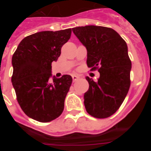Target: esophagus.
Instances as JSON below:
<instances>
[{
  "label": "esophagus",
  "instance_id": "34e87169",
  "mask_svg": "<svg viewBox=\"0 0 151 151\" xmlns=\"http://www.w3.org/2000/svg\"><path fill=\"white\" fill-rule=\"evenodd\" d=\"M72 77H73V82H76V81L78 78V76H72Z\"/></svg>",
  "mask_w": 151,
  "mask_h": 151
}]
</instances>
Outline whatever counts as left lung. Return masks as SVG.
<instances>
[{
	"label": "left lung",
	"instance_id": "left-lung-1",
	"mask_svg": "<svg viewBox=\"0 0 151 151\" xmlns=\"http://www.w3.org/2000/svg\"><path fill=\"white\" fill-rule=\"evenodd\" d=\"M73 32L87 49L88 66L98 68L100 73L97 82L86 77V111L95 118H107L119 108L130 87L132 62L126 42L115 30L104 26H79Z\"/></svg>",
	"mask_w": 151,
	"mask_h": 151
}]
</instances>
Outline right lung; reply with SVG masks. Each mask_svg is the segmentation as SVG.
Masks as SVG:
<instances>
[{
    "mask_svg": "<svg viewBox=\"0 0 151 151\" xmlns=\"http://www.w3.org/2000/svg\"><path fill=\"white\" fill-rule=\"evenodd\" d=\"M72 29L42 31L27 36L12 57V84L19 104L30 118L47 122L59 117L73 78L69 75L52 77L51 63L60 56Z\"/></svg>",
    "mask_w": 151,
    "mask_h": 151,
    "instance_id": "1",
    "label": "right lung"
}]
</instances>
